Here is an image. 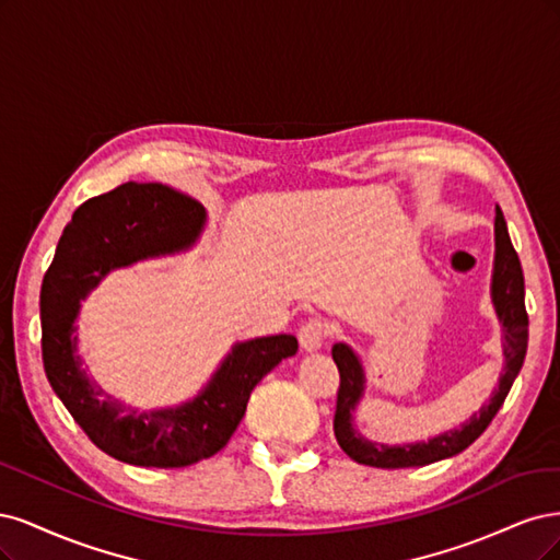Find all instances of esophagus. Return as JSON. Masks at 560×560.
<instances>
[{
	"label": "esophagus",
	"instance_id": "1",
	"mask_svg": "<svg viewBox=\"0 0 560 560\" xmlns=\"http://www.w3.org/2000/svg\"><path fill=\"white\" fill-rule=\"evenodd\" d=\"M298 337H300V347L304 351H316V349H320L323 341L330 337V326L320 318H310L302 323Z\"/></svg>",
	"mask_w": 560,
	"mask_h": 560
}]
</instances>
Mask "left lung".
I'll return each instance as SVG.
<instances>
[{"label": "left lung", "mask_w": 560, "mask_h": 560, "mask_svg": "<svg viewBox=\"0 0 560 560\" xmlns=\"http://www.w3.org/2000/svg\"><path fill=\"white\" fill-rule=\"evenodd\" d=\"M493 304L504 332V370L495 393L491 395L489 405H483L479 413L460 425L458 430H448L440 438H432L419 444L405 446H384L376 442H368L360 438L351 425V411L358 405L360 395L365 388L363 368H360L358 355L347 345L332 347V360L339 370V390H337V407H335V438L345 454L355 463L372 465V467H419L438 463L442 458L456 456L460 451L470 446L481 432L489 428L495 419L498 409L514 384L516 374L521 372L523 358L528 349V312H526V291H523V272L516 250L512 246L508 223L500 207L495 209V269H493Z\"/></svg>", "instance_id": "8db88e82"}]
</instances>
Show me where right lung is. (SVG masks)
Returning <instances> with one entry per match:
<instances>
[{
	"mask_svg": "<svg viewBox=\"0 0 560 560\" xmlns=\"http://www.w3.org/2000/svg\"><path fill=\"white\" fill-rule=\"evenodd\" d=\"M205 223L192 197L162 184H122L83 202L65 228L42 283V358L52 390L104 454L141 467H186L211 458L237 430L250 390L283 358L293 335L244 341L195 400L141 413L104 395L77 355L81 300L114 267L188 248Z\"/></svg>",
	"mask_w": 560,
	"mask_h": 560,
	"instance_id": "add662e5",
	"label": "right lung"
}]
</instances>
